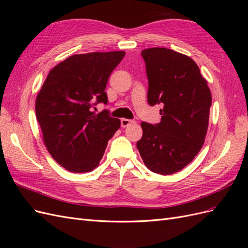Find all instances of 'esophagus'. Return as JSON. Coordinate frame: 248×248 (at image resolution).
<instances>
[{
	"instance_id": "obj_1",
	"label": "esophagus",
	"mask_w": 248,
	"mask_h": 248,
	"mask_svg": "<svg viewBox=\"0 0 248 248\" xmlns=\"http://www.w3.org/2000/svg\"><path fill=\"white\" fill-rule=\"evenodd\" d=\"M131 123H133L132 120H129V119H121V126L123 127V128H125V127L130 125Z\"/></svg>"
}]
</instances>
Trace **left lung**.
Returning a JSON list of instances; mask_svg holds the SVG:
<instances>
[{"instance_id": "8db88e82", "label": "left lung", "mask_w": 248, "mask_h": 248, "mask_svg": "<svg viewBox=\"0 0 248 248\" xmlns=\"http://www.w3.org/2000/svg\"><path fill=\"white\" fill-rule=\"evenodd\" d=\"M149 81L148 102L162 104L158 124L141 122L137 147L146 167L170 175L190 163L204 145L212 97L189 57L164 47L141 50Z\"/></svg>"}]
</instances>
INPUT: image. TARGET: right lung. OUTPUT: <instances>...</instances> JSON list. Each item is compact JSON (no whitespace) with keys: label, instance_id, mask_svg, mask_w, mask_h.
<instances>
[{"label":"right lung","instance_id":"add662e5","mask_svg":"<svg viewBox=\"0 0 248 248\" xmlns=\"http://www.w3.org/2000/svg\"><path fill=\"white\" fill-rule=\"evenodd\" d=\"M125 51L74 55L52 68L37 95L35 109L44 145L60 166L73 172L98 167L108 140L121 122L108 110L95 114L97 103H108L110 73Z\"/></svg>","mask_w":248,"mask_h":248}]
</instances>
